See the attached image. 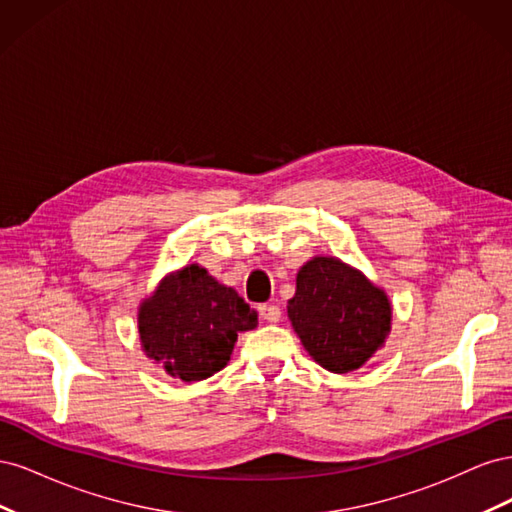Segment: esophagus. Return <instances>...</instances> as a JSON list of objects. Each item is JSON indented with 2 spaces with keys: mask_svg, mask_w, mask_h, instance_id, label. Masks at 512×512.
<instances>
[{
  "mask_svg": "<svg viewBox=\"0 0 512 512\" xmlns=\"http://www.w3.org/2000/svg\"><path fill=\"white\" fill-rule=\"evenodd\" d=\"M258 309H260V316L265 318L267 322H280V318H282V309L277 307V305H273V303L260 305Z\"/></svg>",
  "mask_w": 512,
  "mask_h": 512,
  "instance_id": "obj_1",
  "label": "esophagus"
}]
</instances>
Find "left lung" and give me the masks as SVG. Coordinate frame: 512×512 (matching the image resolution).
<instances>
[{
	"label": "left lung",
	"instance_id": "1",
	"mask_svg": "<svg viewBox=\"0 0 512 512\" xmlns=\"http://www.w3.org/2000/svg\"><path fill=\"white\" fill-rule=\"evenodd\" d=\"M288 320L320 367L348 374L384 346L393 303L384 288L342 258L314 256L297 273Z\"/></svg>",
	"mask_w": 512,
	"mask_h": 512
}]
</instances>
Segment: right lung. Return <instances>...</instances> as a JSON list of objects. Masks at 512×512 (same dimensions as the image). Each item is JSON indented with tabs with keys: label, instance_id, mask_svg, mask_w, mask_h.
<instances>
[{
	"label": "right lung",
	"instance_id": "add662e5",
	"mask_svg": "<svg viewBox=\"0 0 512 512\" xmlns=\"http://www.w3.org/2000/svg\"><path fill=\"white\" fill-rule=\"evenodd\" d=\"M136 320L147 359L183 382L224 369L239 333L258 327L256 309L198 262L164 275L138 305Z\"/></svg>",
	"mask_w": 512,
	"mask_h": 512
}]
</instances>
